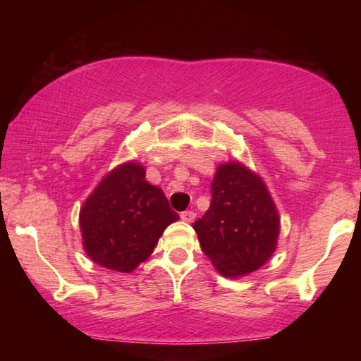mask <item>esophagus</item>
I'll use <instances>...</instances> for the list:
<instances>
[{"label":"esophagus","instance_id":"1","mask_svg":"<svg viewBox=\"0 0 361 361\" xmlns=\"http://www.w3.org/2000/svg\"><path fill=\"white\" fill-rule=\"evenodd\" d=\"M181 219L183 221H186V223H192L194 221V218H195V213L192 212V210H185V212H181Z\"/></svg>","mask_w":361,"mask_h":361}]
</instances>
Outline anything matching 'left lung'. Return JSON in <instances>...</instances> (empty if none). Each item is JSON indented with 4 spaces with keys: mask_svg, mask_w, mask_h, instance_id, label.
Masks as SVG:
<instances>
[{
    "mask_svg": "<svg viewBox=\"0 0 361 361\" xmlns=\"http://www.w3.org/2000/svg\"><path fill=\"white\" fill-rule=\"evenodd\" d=\"M210 209L192 224L202 252L224 277L259 269L277 245L279 213L264 183L240 164L216 169Z\"/></svg>",
    "mask_w": 361,
    "mask_h": 361,
    "instance_id": "8db88e82",
    "label": "left lung"
}]
</instances>
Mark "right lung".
I'll return each instance as SVG.
<instances>
[{
	"mask_svg": "<svg viewBox=\"0 0 361 361\" xmlns=\"http://www.w3.org/2000/svg\"><path fill=\"white\" fill-rule=\"evenodd\" d=\"M178 218L162 189L145 180L140 164H122L100 181L79 213L84 250L97 264L130 272Z\"/></svg>",
	"mask_w": 361,
	"mask_h": 361,
	"instance_id": "obj_1",
	"label": "right lung"
}]
</instances>
